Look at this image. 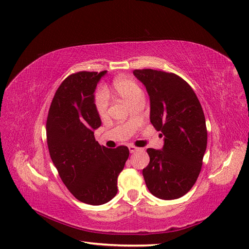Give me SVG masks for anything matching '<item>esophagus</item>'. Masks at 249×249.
I'll list each match as a JSON object with an SVG mask.
<instances>
[{"label":"esophagus","instance_id":"obj_1","mask_svg":"<svg viewBox=\"0 0 249 249\" xmlns=\"http://www.w3.org/2000/svg\"><path fill=\"white\" fill-rule=\"evenodd\" d=\"M128 149H129L130 153H135L136 151H139V150H140L139 147H137V146H135V145H129Z\"/></svg>","mask_w":249,"mask_h":249}]
</instances>
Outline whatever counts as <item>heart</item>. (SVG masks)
<instances>
[{
	"mask_svg": "<svg viewBox=\"0 0 249 249\" xmlns=\"http://www.w3.org/2000/svg\"><path fill=\"white\" fill-rule=\"evenodd\" d=\"M113 91L125 102L131 104L136 98L142 96V91L135 80L128 77H119L112 82ZM109 105L108 94L104 89H98L94 95V106L97 113L103 116L107 113Z\"/></svg>",
	"mask_w": 249,
	"mask_h": 249,
	"instance_id": "heart-1",
	"label": "heart"
}]
</instances>
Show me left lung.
Masks as SVG:
<instances>
[{"instance_id": "1", "label": "left lung", "mask_w": 249, "mask_h": 249, "mask_svg": "<svg viewBox=\"0 0 249 249\" xmlns=\"http://www.w3.org/2000/svg\"><path fill=\"white\" fill-rule=\"evenodd\" d=\"M150 96L152 125L163 136L162 150L147 149L143 170L150 193L163 200L181 198L197 181L208 143L205 118L197 95L173 72L135 70Z\"/></svg>"}]
</instances>
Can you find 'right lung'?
Returning <instances> with one entry per match:
<instances>
[{
  "label": "right lung",
  "instance_id": "obj_1",
  "mask_svg": "<svg viewBox=\"0 0 249 249\" xmlns=\"http://www.w3.org/2000/svg\"><path fill=\"white\" fill-rule=\"evenodd\" d=\"M107 71L68 76L52 99L46 133L49 154L63 183L83 203H107L118 193V177L129 156L127 146L108 149L95 140L102 125L94 92Z\"/></svg>",
  "mask_w": 249,
  "mask_h": 249
}]
</instances>
